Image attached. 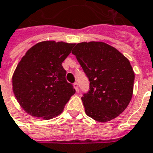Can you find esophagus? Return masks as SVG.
<instances>
[{
  "label": "esophagus",
  "mask_w": 153,
  "mask_h": 153,
  "mask_svg": "<svg viewBox=\"0 0 153 153\" xmlns=\"http://www.w3.org/2000/svg\"><path fill=\"white\" fill-rule=\"evenodd\" d=\"M73 87H74V89H75L76 91H78V83L77 82H75V83L73 84Z\"/></svg>",
  "instance_id": "esophagus-1"
}]
</instances>
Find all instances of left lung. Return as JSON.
Instances as JSON below:
<instances>
[{"label": "left lung", "mask_w": 153, "mask_h": 153, "mask_svg": "<svg viewBox=\"0 0 153 153\" xmlns=\"http://www.w3.org/2000/svg\"><path fill=\"white\" fill-rule=\"evenodd\" d=\"M72 53L90 81L81 97L86 114L100 123L115 119L132 97L135 73L128 59L103 42H80Z\"/></svg>", "instance_id": "8db88e82"}]
</instances>
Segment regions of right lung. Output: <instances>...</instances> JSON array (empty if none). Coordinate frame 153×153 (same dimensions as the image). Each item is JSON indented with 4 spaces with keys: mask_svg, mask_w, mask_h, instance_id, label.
<instances>
[{
    "mask_svg": "<svg viewBox=\"0 0 153 153\" xmlns=\"http://www.w3.org/2000/svg\"><path fill=\"white\" fill-rule=\"evenodd\" d=\"M75 44L38 42L21 59L13 75V91L21 107L30 115L53 119L62 113L75 94L62 66Z\"/></svg>",
    "mask_w": 153,
    "mask_h": 153,
    "instance_id": "right-lung-1",
    "label": "right lung"
}]
</instances>
